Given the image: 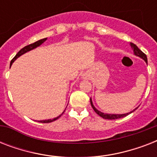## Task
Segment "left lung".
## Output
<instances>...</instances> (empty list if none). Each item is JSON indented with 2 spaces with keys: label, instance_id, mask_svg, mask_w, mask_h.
Returning <instances> with one entry per match:
<instances>
[{
  "label": "left lung",
  "instance_id": "8db88e82",
  "mask_svg": "<svg viewBox=\"0 0 157 157\" xmlns=\"http://www.w3.org/2000/svg\"><path fill=\"white\" fill-rule=\"evenodd\" d=\"M130 46H131V48L133 49V50H134V54H135L136 56L140 57L141 59H144V61L146 62L147 63V59L146 54H144L143 51H141V50H139V48H138V46H137L136 45H134V43H130ZM90 104L91 106H92V107H93V109L94 110V112H95L98 116H100L101 117H103V119H107V120H116V119H119V118H122V117H126V116H128V115L132 113V112H134V111L137 109V108H135V109L133 110L132 112L125 113V114H107V113H103V112H101L100 111H98V110L96 109L95 107H94V106L93 103H92L91 98H90Z\"/></svg>",
  "mask_w": 157,
  "mask_h": 157
}]
</instances>
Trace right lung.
<instances>
[{
    "label": "right lung",
    "instance_id": "obj_1",
    "mask_svg": "<svg viewBox=\"0 0 157 157\" xmlns=\"http://www.w3.org/2000/svg\"><path fill=\"white\" fill-rule=\"evenodd\" d=\"M47 40V38H44V39H41V40H37V41H36V42L33 43V44H30V45H27V46H25V47H23V49H21L18 52V54H16L15 56H14V58H13L12 60H11L10 62V66L12 65V63H13V62L15 61L16 59H18V57L21 56L22 54H25V53L28 52V51H30V50H33V49H35V48L38 47V46H40L42 43H44L45 41V40ZM62 114L60 115V116H59V117H55V118H54V119H49V120H45V121H39L38 122H40V123H50V122H52V121H56L57 119H59V117H61Z\"/></svg>",
    "mask_w": 157,
    "mask_h": 157
}]
</instances>
